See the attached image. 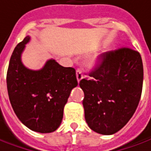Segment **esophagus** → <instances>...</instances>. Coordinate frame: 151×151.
I'll use <instances>...</instances> for the list:
<instances>
[{"label":"esophagus","instance_id":"1","mask_svg":"<svg viewBox=\"0 0 151 151\" xmlns=\"http://www.w3.org/2000/svg\"><path fill=\"white\" fill-rule=\"evenodd\" d=\"M76 77H77V79H78V82H80L81 80L83 78V72L80 68H78L76 70Z\"/></svg>","mask_w":151,"mask_h":151}]
</instances>
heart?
<instances>
[{
    "label": "heart",
    "mask_w": 151,
    "mask_h": 151,
    "mask_svg": "<svg viewBox=\"0 0 151 151\" xmlns=\"http://www.w3.org/2000/svg\"><path fill=\"white\" fill-rule=\"evenodd\" d=\"M94 63H95V60H93L92 61V64H94Z\"/></svg>",
    "instance_id": "obj_1"
}]
</instances>
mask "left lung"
<instances>
[{
    "label": "left lung",
    "instance_id": "obj_1",
    "mask_svg": "<svg viewBox=\"0 0 151 151\" xmlns=\"http://www.w3.org/2000/svg\"><path fill=\"white\" fill-rule=\"evenodd\" d=\"M100 63L80 81L88 127L101 135H112L127 124L140 101L143 63L139 52L121 48L101 54Z\"/></svg>",
    "mask_w": 151,
    "mask_h": 151
}]
</instances>
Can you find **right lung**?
Instances as JSON below:
<instances>
[{
  "mask_svg": "<svg viewBox=\"0 0 151 151\" xmlns=\"http://www.w3.org/2000/svg\"><path fill=\"white\" fill-rule=\"evenodd\" d=\"M30 37L26 36L12 53L7 70L9 99L15 115L29 129L50 133L60 126L63 108L72 89L78 86L73 68L50 59L40 70H31L21 61Z\"/></svg>",
  "mask_w": 151,
  "mask_h": 151,
  "instance_id": "obj_1",
  "label": "right lung"
}]
</instances>
